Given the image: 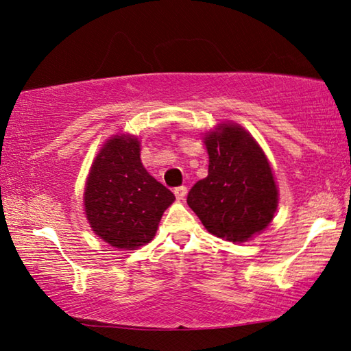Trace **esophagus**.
Masks as SVG:
<instances>
[{
    "mask_svg": "<svg viewBox=\"0 0 351 351\" xmlns=\"http://www.w3.org/2000/svg\"><path fill=\"white\" fill-rule=\"evenodd\" d=\"M186 191H189V190H186V186H184V185H182V186H176V189H174L176 198H177V199H184L185 196H186Z\"/></svg>",
    "mask_w": 351,
    "mask_h": 351,
    "instance_id": "obj_1",
    "label": "esophagus"
}]
</instances>
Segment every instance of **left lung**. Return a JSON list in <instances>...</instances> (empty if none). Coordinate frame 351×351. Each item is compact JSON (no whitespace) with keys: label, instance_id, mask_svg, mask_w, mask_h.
I'll return each mask as SVG.
<instances>
[{"label":"left lung","instance_id":"left-lung-1","mask_svg":"<svg viewBox=\"0 0 351 351\" xmlns=\"http://www.w3.org/2000/svg\"><path fill=\"white\" fill-rule=\"evenodd\" d=\"M208 177L196 182L186 203L209 233L246 241L271 222L278 190L262 148L234 124H222L204 138Z\"/></svg>","mask_w":351,"mask_h":351}]
</instances>
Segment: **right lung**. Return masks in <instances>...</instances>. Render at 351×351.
<instances>
[{"mask_svg": "<svg viewBox=\"0 0 351 351\" xmlns=\"http://www.w3.org/2000/svg\"><path fill=\"white\" fill-rule=\"evenodd\" d=\"M174 193L142 166L136 137L105 143L90 167L84 210L90 227L110 246L132 251L155 237Z\"/></svg>", "mask_w": 351, "mask_h": 351, "instance_id": "add662e5", "label": "right lung"}]
</instances>
